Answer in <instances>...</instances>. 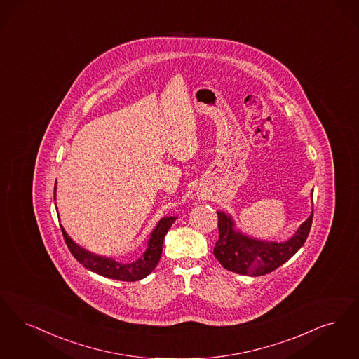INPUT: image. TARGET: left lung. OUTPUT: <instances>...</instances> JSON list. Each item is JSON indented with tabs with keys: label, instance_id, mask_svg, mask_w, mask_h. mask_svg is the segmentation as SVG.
Instances as JSON below:
<instances>
[{
	"label": "left lung",
	"instance_id": "1",
	"mask_svg": "<svg viewBox=\"0 0 359 359\" xmlns=\"http://www.w3.org/2000/svg\"><path fill=\"white\" fill-rule=\"evenodd\" d=\"M219 241L213 253L224 268L250 276L269 273L290 260L302 248L311 229L312 216L306 219L297 233L284 243L260 241L234 231L229 216L219 212Z\"/></svg>",
	"mask_w": 359,
	"mask_h": 359
}]
</instances>
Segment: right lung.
I'll return each instance as SVG.
<instances>
[{"label": "right lung", "mask_w": 359, "mask_h": 359, "mask_svg": "<svg viewBox=\"0 0 359 359\" xmlns=\"http://www.w3.org/2000/svg\"><path fill=\"white\" fill-rule=\"evenodd\" d=\"M174 221L175 217H165L158 222L156 229L150 236L147 250L143 253V256L134 263H118L109 257L96 256L88 250H83L68 237L62 226L60 228L68 250H71V253L79 263L84 265L87 269L114 280L137 281L146 278L156 268L162 255L163 238Z\"/></svg>", "instance_id": "right-lung-1"}]
</instances>
